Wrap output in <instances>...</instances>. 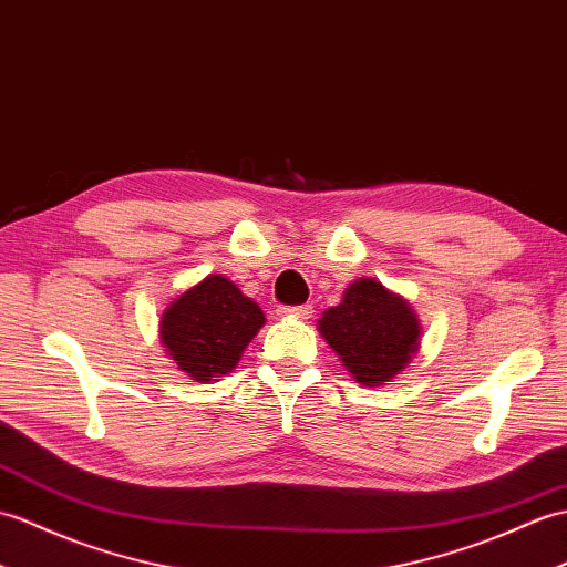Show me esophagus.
<instances>
[{
  "label": "esophagus",
  "mask_w": 567,
  "mask_h": 567,
  "mask_svg": "<svg viewBox=\"0 0 567 567\" xmlns=\"http://www.w3.org/2000/svg\"><path fill=\"white\" fill-rule=\"evenodd\" d=\"M282 316H292V319H309V316L313 313V307L311 305H301V307H285L280 309Z\"/></svg>",
  "instance_id": "1"
}]
</instances>
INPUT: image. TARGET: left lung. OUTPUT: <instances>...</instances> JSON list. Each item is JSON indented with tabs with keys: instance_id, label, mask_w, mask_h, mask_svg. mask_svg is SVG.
Wrapping results in <instances>:
<instances>
[{
	"instance_id": "8db88e82",
	"label": "left lung",
	"mask_w": 567,
	"mask_h": 567,
	"mask_svg": "<svg viewBox=\"0 0 567 567\" xmlns=\"http://www.w3.org/2000/svg\"><path fill=\"white\" fill-rule=\"evenodd\" d=\"M319 331L364 386L401 374L420 348V321L411 305L372 278L346 287L340 305L321 313Z\"/></svg>"
}]
</instances>
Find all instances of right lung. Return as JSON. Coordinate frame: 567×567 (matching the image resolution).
<instances>
[{
    "instance_id": "right-lung-1",
    "label": "right lung",
    "mask_w": 567,
    "mask_h": 567,
    "mask_svg": "<svg viewBox=\"0 0 567 567\" xmlns=\"http://www.w3.org/2000/svg\"><path fill=\"white\" fill-rule=\"evenodd\" d=\"M266 316L224 275H207L164 309L162 346L193 381H217L239 364Z\"/></svg>"
}]
</instances>
